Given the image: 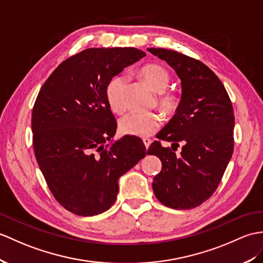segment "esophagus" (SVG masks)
<instances>
[{"label": "esophagus", "instance_id": "esophagus-1", "mask_svg": "<svg viewBox=\"0 0 263 263\" xmlns=\"http://www.w3.org/2000/svg\"><path fill=\"white\" fill-rule=\"evenodd\" d=\"M143 143H144V145H145V148L148 149L149 146H150V144H151V140L148 139V138H144V139H143Z\"/></svg>", "mask_w": 263, "mask_h": 263}]
</instances>
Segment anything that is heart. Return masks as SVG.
<instances>
[{"instance_id": "1", "label": "heart", "mask_w": 263, "mask_h": 263, "mask_svg": "<svg viewBox=\"0 0 263 263\" xmlns=\"http://www.w3.org/2000/svg\"><path fill=\"white\" fill-rule=\"evenodd\" d=\"M141 75L152 89L160 93L158 104L162 111L168 114L175 112L178 105L176 96L172 93H162L170 83L168 71L159 65H148L141 69ZM125 87L126 77L124 75L112 77L106 85V101L115 113H122L126 108ZM161 123L162 119L156 112H130L120 120L119 127L121 133L126 136L144 138L152 136L159 129Z\"/></svg>"}]
</instances>
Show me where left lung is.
<instances>
[{
    "label": "left lung",
    "instance_id": "8db88e82",
    "mask_svg": "<svg viewBox=\"0 0 263 263\" xmlns=\"http://www.w3.org/2000/svg\"><path fill=\"white\" fill-rule=\"evenodd\" d=\"M148 51L174 68L181 82L179 105L158 134L178 146L181 142V152L176 156L158 141L150 145L148 155L159 157L162 163L152 188L170 209H194L214 194L232 158L233 106L222 82L199 60L163 48Z\"/></svg>",
    "mask_w": 263,
    "mask_h": 263
}]
</instances>
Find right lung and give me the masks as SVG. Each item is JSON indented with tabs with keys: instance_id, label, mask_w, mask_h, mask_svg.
<instances>
[{
	"instance_id": "add662e5",
	"label": "right lung",
	"mask_w": 263,
	"mask_h": 263,
	"mask_svg": "<svg viewBox=\"0 0 263 263\" xmlns=\"http://www.w3.org/2000/svg\"><path fill=\"white\" fill-rule=\"evenodd\" d=\"M144 56L130 47L85 49L60 64L36 97L31 120L36 161L54 198L76 215L107 211L120 177L146 155L140 138L114 141L117 121L105 96L109 79Z\"/></svg>"
}]
</instances>
